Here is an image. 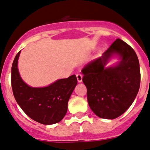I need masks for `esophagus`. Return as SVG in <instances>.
<instances>
[{"mask_svg": "<svg viewBox=\"0 0 150 150\" xmlns=\"http://www.w3.org/2000/svg\"><path fill=\"white\" fill-rule=\"evenodd\" d=\"M76 78H77V80H78V82H81L82 81V78H83V76L81 74H76Z\"/></svg>", "mask_w": 150, "mask_h": 150, "instance_id": "esophagus-1", "label": "esophagus"}]
</instances>
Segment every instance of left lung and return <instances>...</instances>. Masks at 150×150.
<instances>
[{"label":"left lung","mask_w":150,"mask_h":150,"mask_svg":"<svg viewBox=\"0 0 150 150\" xmlns=\"http://www.w3.org/2000/svg\"><path fill=\"white\" fill-rule=\"evenodd\" d=\"M113 56L120 61L111 67L107 64ZM89 107L100 118L115 119L132 105L140 85L139 64L134 50L117 39L101 57L82 69Z\"/></svg>","instance_id":"obj_1"}]
</instances>
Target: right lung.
Wrapping results in <instances>:
<instances>
[{"mask_svg": "<svg viewBox=\"0 0 150 150\" xmlns=\"http://www.w3.org/2000/svg\"><path fill=\"white\" fill-rule=\"evenodd\" d=\"M21 52L17 54L11 69L13 93L22 110L30 118L43 125L60 122L66 115L68 101L77 85L76 75L62 79L45 87L35 88L23 81L18 68Z\"/></svg>", "mask_w": 150, "mask_h": 150, "instance_id": "add662e5", "label": "right lung"}]
</instances>
